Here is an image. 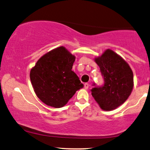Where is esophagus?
I'll list each match as a JSON object with an SVG mask.
<instances>
[{
    "mask_svg": "<svg viewBox=\"0 0 150 150\" xmlns=\"http://www.w3.org/2000/svg\"><path fill=\"white\" fill-rule=\"evenodd\" d=\"M84 88H85V89H88V88H89V83H84Z\"/></svg>",
    "mask_w": 150,
    "mask_h": 150,
    "instance_id": "esophagus-1",
    "label": "esophagus"
}]
</instances>
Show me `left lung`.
<instances>
[{
  "instance_id": "obj_1",
  "label": "left lung",
  "mask_w": 150,
  "mask_h": 150,
  "mask_svg": "<svg viewBox=\"0 0 150 150\" xmlns=\"http://www.w3.org/2000/svg\"><path fill=\"white\" fill-rule=\"evenodd\" d=\"M104 79L102 86L93 83L92 95L100 108L113 110L127 100L133 88V73L126 62L111 50L95 59Z\"/></svg>"
}]
</instances>
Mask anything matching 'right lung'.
I'll return each mask as SVG.
<instances>
[{"instance_id":"obj_1","label":"right lung","mask_w":150,"mask_h":150,"mask_svg":"<svg viewBox=\"0 0 150 150\" xmlns=\"http://www.w3.org/2000/svg\"><path fill=\"white\" fill-rule=\"evenodd\" d=\"M75 60L66 48L60 47L42 56L31 69L34 90L45 104L60 108L83 88L79 78L72 71Z\"/></svg>"}]
</instances>
